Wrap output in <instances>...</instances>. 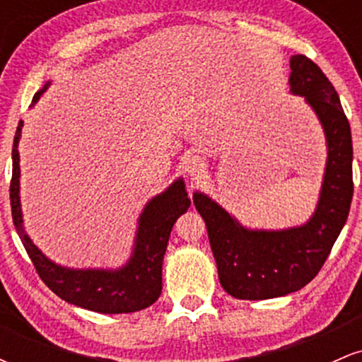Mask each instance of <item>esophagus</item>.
<instances>
[{
    "label": "esophagus",
    "instance_id": "1",
    "mask_svg": "<svg viewBox=\"0 0 362 362\" xmlns=\"http://www.w3.org/2000/svg\"><path fill=\"white\" fill-rule=\"evenodd\" d=\"M184 168L187 173H190V175H201V173L206 170L204 158H201L199 155H190L185 160Z\"/></svg>",
    "mask_w": 362,
    "mask_h": 362
}]
</instances>
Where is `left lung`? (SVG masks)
<instances>
[{
	"instance_id": "8db88e82",
	"label": "left lung",
	"mask_w": 362,
	"mask_h": 362,
	"mask_svg": "<svg viewBox=\"0 0 362 362\" xmlns=\"http://www.w3.org/2000/svg\"><path fill=\"white\" fill-rule=\"evenodd\" d=\"M289 68L291 93L313 109L327 139L325 175L313 216L288 230H248L206 194H194L219 282L236 300H271L305 288L325 264L351 209L352 138L337 91L303 54L291 56Z\"/></svg>"
}]
</instances>
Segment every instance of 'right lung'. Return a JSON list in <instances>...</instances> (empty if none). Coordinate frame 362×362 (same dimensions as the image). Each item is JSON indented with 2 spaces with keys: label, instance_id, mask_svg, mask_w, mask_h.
<instances>
[{
  "label": "right lung",
  "instance_id": "add662e5",
  "mask_svg": "<svg viewBox=\"0 0 362 362\" xmlns=\"http://www.w3.org/2000/svg\"><path fill=\"white\" fill-rule=\"evenodd\" d=\"M47 81L34 95V103L49 88ZM23 120H20L13 139V172H11L10 201L11 216L20 240L40 279L61 300L98 311V313H132L148 308L161 294V265L173 224L189 209L185 184L182 178L173 182L165 192L148 202L139 216L134 248L131 259L119 269H69L54 264L23 230L22 207H20V155L18 141L22 136Z\"/></svg>",
  "mask_w": 362,
  "mask_h": 362
}]
</instances>
